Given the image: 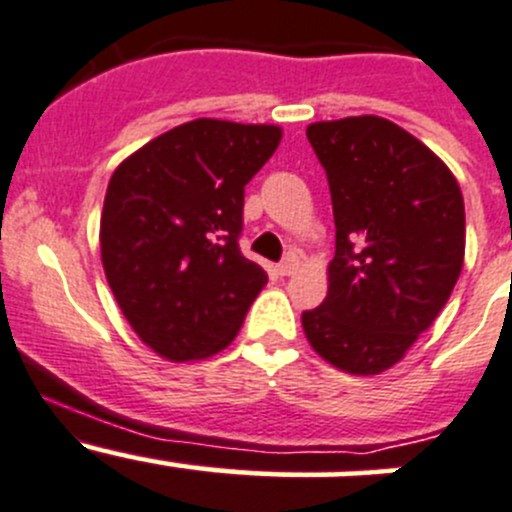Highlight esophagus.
Masks as SVG:
<instances>
[{"instance_id":"esophagus-1","label":"esophagus","mask_w":512,"mask_h":512,"mask_svg":"<svg viewBox=\"0 0 512 512\" xmlns=\"http://www.w3.org/2000/svg\"><path fill=\"white\" fill-rule=\"evenodd\" d=\"M296 268H298V256L288 254L281 263H278L276 271H278V276H291V273H296Z\"/></svg>"}]
</instances>
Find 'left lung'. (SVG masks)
Returning <instances> with one entry per match:
<instances>
[{
    "mask_svg": "<svg viewBox=\"0 0 512 512\" xmlns=\"http://www.w3.org/2000/svg\"><path fill=\"white\" fill-rule=\"evenodd\" d=\"M306 136L326 169L336 256L303 331L331 366L376 376L406 356L453 293L463 194L423 141L381 116L316 121Z\"/></svg>",
    "mask_w": 512,
    "mask_h": 512,
    "instance_id": "obj_1",
    "label": "left lung"
}]
</instances>
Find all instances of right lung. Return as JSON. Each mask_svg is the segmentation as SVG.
Here are the masks:
<instances>
[{
  "label": "right lung",
  "instance_id": "right-lung-1",
  "mask_svg": "<svg viewBox=\"0 0 512 512\" xmlns=\"http://www.w3.org/2000/svg\"><path fill=\"white\" fill-rule=\"evenodd\" d=\"M281 129L194 119L121 161L101 211V263L136 336L174 363L229 346L268 276L239 249L244 186Z\"/></svg>",
  "mask_w": 512,
  "mask_h": 512
}]
</instances>
